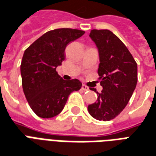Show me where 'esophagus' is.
I'll use <instances>...</instances> for the list:
<instances>
[{"mask_svg": "<svg viewBox=\"0 0 156 156\" xmlns=\"http://www.w3.org/2000/svg\"><path fill=\"white\" fill-rule=\"evenodd\" d=\"M81 89H82L83 90H85V91H87L90 90L87 85H82V87H81Z\"/></svg>", "mask_w": 156, "mask_h": 156, "instance_id": "obj_1", "label": "esophagus"}]
</instances>
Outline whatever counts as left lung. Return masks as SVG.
I'll use <instances>...</instances> for the list:
<instances>
[{"label":"left lung","mask_w":156,"mask_h":156,"mask_svg":"<svg viewBox=\"0 0 156 156\" xmlns=\"http://www.w3.org/2000/svg\"><path fill=\"white\" fill-rule=\"evenodd\" d=\"M91 39L99 49L98 74L101 93L95 89L97 101L88 106L93 118L109 121L120 114L132 97L137 83V64L129 50L113 32L108 29H93Z\"/></svg>","instance_id":"obj_1"}]
</instances>
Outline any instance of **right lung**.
I'll return each mask as SVG.
<instances>
[{"mask_svg": "<svg viewBox=\"0 0 156 156\" xmlns=\"http://www.w3.org/2000/svg\"><path fill=\"white\" fill-rule=\"evenodd\" d=\"M84 34L80 29H53L24 51L20 65L22 87L29 106L38 117L50 118L59 114L70 94L82 86L79 80H63L56 69L65 60L67 44Z\"/></svg>", "mask_w": 156, "mask_h": 156, "instance_id": "right-lung-1", "label": "right lung"}]
</instances>
